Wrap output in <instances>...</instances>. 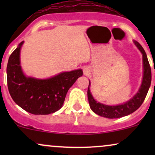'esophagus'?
<instances>
[{
    "instance_id": "obj_1",
    "label": "esophagus",
    "mask_w": 155,
    "mask_h": 155,
    "mask_svg": "<svg viewBox=\"0 0 155 155\" xmlns=\"http://www.w3.org/2000/svg\"><path fill=\"white\" fill-rule=\"evenodd\" d=\"M83 71H84V74L85 76L89 75V74H90V69H89L87 67H85Z\"/></svg>"
}]
</instances>
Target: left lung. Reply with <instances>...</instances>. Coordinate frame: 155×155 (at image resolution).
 I'll return each instance as SVG.
<instances>
[{
  "instance_id": "obj_1",
  "label": "left lung",
  "mask_w": 155,
  "mask_h": 155,
  "mask_svg": "<svg viewBox=\"0 0 155 155\" xmlns=\"http://www.w3.org/2000/svg\"><path fill=\"white\" fill-rule=\"evenodd\" d=\"M133 42L141 52L142 58H143V74L141 85H140L137 93L130 100L127 101L123 104L117 105V106H108V105L103 104L100 102H97L95 100L91 92H90V81H89L90 83H89L88 86L87 97L90 107L92 110V111L95 112L96 114L99 115V116L108 119H116L130 114L135 111H136L141 106L146 96L147 95V92H148L149 89L150 87L151 81H152L151 68L144 49H143V47L138 42L136 41H133Z\"/></svg>"
}]
</instances>
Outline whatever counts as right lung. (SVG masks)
<instances>
[{
	"mask_svg": "<svg viewBox=\"0 0 155 155\" xmlns=\"http://www.w3.org/2000/svg\"><path fill=\"white\" fill-rule=\"evenodd\" d=\"M24 41L10 55L7 64V84L13 101L29 113L45 115L63 106L71 87L83 75L81 69L62 72L46 79L25 75L20 65V50Z\"/></svg>",
	"mask_w": 155,
	"mask_h": 155,
	"instance_id": "obj_1",
	"label": "right lung"
}]
</instances>
